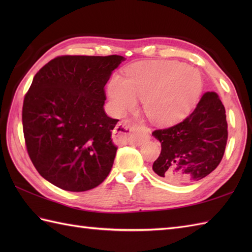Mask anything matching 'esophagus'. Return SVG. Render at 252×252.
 <instances>
[{
	"instance_id": "34e87169",
	"label": "esophagus",
	"mask_w": 252,
	"mask_h": 252,
	"mask_svg": "<svg viewBox=\"0 0 252 252\" xmlns=\"http://www.w3.org/2000/svg\"><path fill=\"white\" fill-rule=\"evenodd\" d=\"M114 135L118 141L125 144L141 145L151 135V130L146 126H138L127 120H122L116 126Z\"/></svg>"
}]
</instances>
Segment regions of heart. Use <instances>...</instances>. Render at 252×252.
Returning a JSON list of instances; mask_svg holds the SVG:
<instances>
[{"instance_id":"obj_1","label":"heart","mask_w":252,"mask_h":252,"mask_svg":"<svg viewBox=\"0 0 252 252\" xmlns=\"http://www.w3.org/2000/svg\"><path fill=\"white\" fill-rule=\"evenodd\" d=\"M201 90L202 79L196 68L176 61H145L127 68L126 78L112 77L107 92L119 114L134 109L141 98L153 121L171 125L189 114Z\"/></svg>"}]
</instances>
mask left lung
Instances as JSON below:
<instances>
[{"label":"left lung","mask_w":252,"mask_h":252,"mask_svg":"<svg viewBox=\"0 0 252 252\" xmlns=\"http://www.w3.org/2000/svg\"><path fill=\"white\" fill-rule=\"evenodd\" d=\"M153 135L161 143L155 173L173 184L199 181L220 164L225 152V108L217 93L207 92L183 121L155 130Z\"/></svg>","instance_id":"obj_1"}]
</instances>
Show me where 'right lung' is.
<instances>
[{"mask_svg": "<svg viewBox=\"0 0 252 252\" xmlns=\"http://www.w3.org/2000/svg\"><path fill=\"white\" fill-rule=\"evenodd\" d=\"M126 61L119 55H63L42 67L23 105L29 157L45 180L62 189L85 191L103 183L118 147L119 120L106 115L105 85Z\"/></svg>", "mask_w": 252, "mask_h": 252, "instance_id": "1", "label": "right lung"}]
</instances>
